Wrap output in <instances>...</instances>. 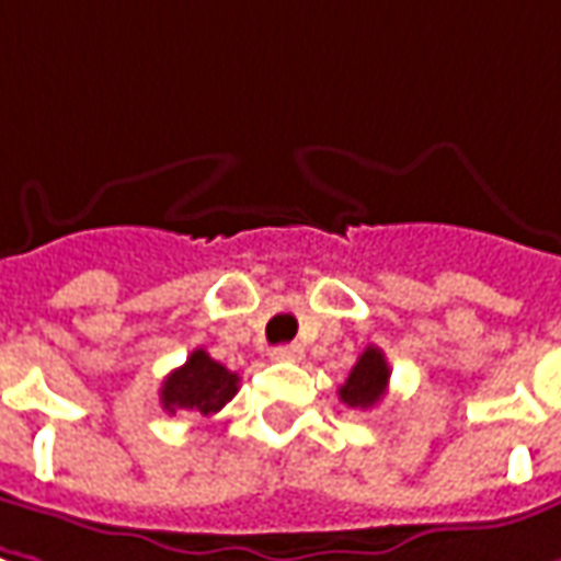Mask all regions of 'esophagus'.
I'll return each instance as SVG.
<instances>
[{
	"label": "esophagus",
	"mask_w": 561,
	"mask_h": 561,
	"mask_svg": "<svg viewBox=\"0 0 561 561\" xmlns=\"http://www.w3.org/2000/svg\"><path fill=\"white\" fill-rule=\"evenodd\" d=\"M300 356H304V350H300L297 344H285V346H276V350H273V359L276 362H295V359H300Z\"/></svg>",
	"instance_id": "34e87169"
}]
</instances>
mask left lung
I'll use <instances>...</instances> for the list:
<instances>
[{
	"instance_id": "obj_1",
	"label": "left lung",
	"mask_w": 561,
	"mask_h": 561,
	"mask_svg": "<svg viewBox=\"0 0 561 561\" xmlns=\"http://www.w3.org/2000/svg\"><path fill=\"white\" fill-rule=\"evenodd\" d=\"M387 383H390L387 356L377 346H365V353L356 359L337 396L350 409H375L377 402L383 399V392H387Z\"/></svg>"
}]
</instances>
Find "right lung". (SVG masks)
Wrapping results in <instances>:
<instances>
[{
	"label": "right lung",
	"mask_w": 561,
	"mask_h": 561,
	"mask_svg": "<svg viewBox=\"0 0 561 561\" xmlns=\"http://www.w3.org/2000/svg\"><path fill=\"white\" fill-rule=\"evenodd\" d=\"M236 390H239V375H232L230 368L211 359L205 350H193L190 359L162 380L159 399L169 414L199 411L208 417L224 409L236 396Z\"/></svg>",
	"instance_id": "right-lung-1"
}]
</instances>
